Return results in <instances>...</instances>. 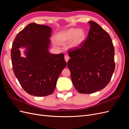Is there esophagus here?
Instances as JSON below:
<instances>
[{
  "instance_id": "1",
  "label": "esophagus",
  "mask_w": 129,
  "mask_h": 129,
  "mask_svg": "<svg viewBox=\"0 0 129 129\" xmlns=\"http://www.w3.org/2000/svg\"><path fill=\"white\" fill-rule=\"evenodd\" d=\"M64 59H65V61H66V62H68V61L69 60V56L68 55H64Z\"/></svg>"
}]
</instances>
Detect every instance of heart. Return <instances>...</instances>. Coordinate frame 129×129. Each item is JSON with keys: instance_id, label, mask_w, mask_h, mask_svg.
<instances>
[{"instance_id": "b5f03b06", "label": "heart", "mask_w": 129, "mask_h": 129, "mask_svg": "<svg viewBox=\"0 0 129 129\" xmlns=\"http://www.w3.org/2000/svg\"><path fill=\"white\" fill-rule=\"evenodd\" d=\"M86 38V33L83 29L72 28L63 31L57 36V40L64 43L71 40L72 47L79 46Z\"/></svg>"}]
</instances>
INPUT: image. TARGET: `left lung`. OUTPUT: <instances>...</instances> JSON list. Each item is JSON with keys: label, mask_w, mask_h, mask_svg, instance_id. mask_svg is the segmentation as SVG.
<instances>
[{"label": "left lung", "mask_w": 129, "mask_h": 129, "mask_svg": "<svg viewBox=\"0 0 129 129\" xmlns=\"http://www.w3.org/2000/svg\"><path fill=\"white\" fill-rule=\"evenodd\" d=\"M90 25L87 40L68 49L67 63L72 82L77 91L91 93L104 88L115 68V49L110 36L98 24Z\"/></svg>", "instance_id": "1"}]
</instances>
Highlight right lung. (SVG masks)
I'll list each match as a JSON object with an SVG mask.
<instances>
[{
  "instance_id": "obj_1",
  "label": "right lung",
  "mask_w": 129,
  "mask_h": 129,
  "mask_svg": "<svg viewBox=\"0 0 129 129\" xmlns=\"http://www.w3.org/2000/svg\"><path fill=\"white\" fill-rule=\"evenodd\" d=\"M51 31L49 26L31 23L18 33L13 42L11 57L13 72L30 95L52 94L67 65L63 53L52 54L48 51ZM20 47L26 48V58L21 57Z\"/></svg>"
}]
</instances>
